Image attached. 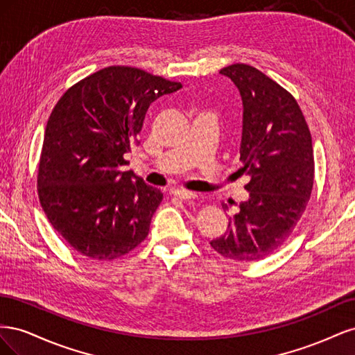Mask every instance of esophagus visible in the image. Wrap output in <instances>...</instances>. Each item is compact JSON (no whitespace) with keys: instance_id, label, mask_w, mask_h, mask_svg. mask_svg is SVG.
<instances>
[{"instance_id":"34e87169","label":"esophagus","mask_w":355,"mask_h":355,"mask_svg":"<svg viewBox=\"0 0 355 355\" xmlns=\"http://www.w3.org/2000/svg\"><path fill=\"white\" fill-rule=\"evenodd\" d=\"M173 196L180 198V200H196V198H198L197 192H191V191H185V189H175Z\"/></svg>"}]
</instances>
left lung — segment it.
Masks as SVG:
<instances>
[{
	"label": "left lung",
	"mask_w": 355,
	"mask_h": 355,
	"mask_svg": "<svg viewBox=\"0 0 355 355\" xmlns=\"http://www.w3.org/2000/svg\"><path fill=\"white\" fill-rule=\"evenodd\" d=\"M220 73L241 94L240 161L250 176L244 187L250 197L210 245L227 259L253 262L280 249L302 218L314 185L313 141L300 106L280 84L245 63ZM222 207L228 210L225 202Z\"/></svg>",
	"instance_id": "1"
}]
</instances>
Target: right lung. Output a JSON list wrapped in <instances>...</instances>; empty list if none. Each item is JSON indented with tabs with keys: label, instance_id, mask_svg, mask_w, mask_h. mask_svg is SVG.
I'll list each match as a JSON object with an SVG mask.
<instances>
[{
	"label": "right lung",
	"instance_id": "obj_1",
	"mask_svg": "<svg viewBox=\"0 0 355 355\" xmlns=\"http://www.w3.org/2000/svg\"><path fill=\"white\" fill-rule=\"evenodd\" d=\"M182 84L132 67H108L73 84L53 108L38 166V197L51 227L96 261L132 252L149 232L163 192L124 154L155 99Z\"/></svg>",
	"mask_w": 355,
	"mask_h": 355
}]
</instances>
